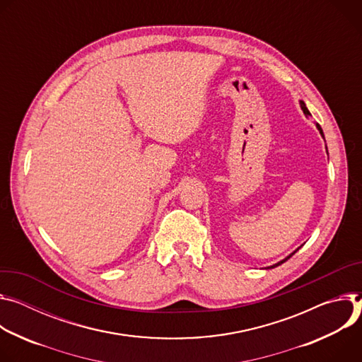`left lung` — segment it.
Returning <instances> with one entry per match:
<instances>
[{
    "label": "left lung",
    "mask_w": 362,
    "mask_h": 362,
    "mask_svg": "<svg viewBox=\"0 0 362 362\" xmlns=\"http://www.w3.org/2000/svg\"><path fill=\"white\" fill-rule=\"evenodd\" d=\"M299 103H300V109H302V110H303V113H305V115H309V110H308V107H306V105H305V102H302V100H300V102H299ZM316 128H317V131H319V134H320V136H322V138H324V139H325V136H324V131H322V128H320V127H319V125H317V124H316ZM327 152H328V149H327ZM299 249H300V247H298V249H296V250H295V252H293V253H291V255H289V256H286V257H285V259H284V260H280V262H277V263H274V264H272V266H267V267H266V269H273V267H276V266H279V264H282V263H285V262H286V260H288V259H291V257H292V256H293V255H295V253H296V252H298V250H299Z\"/></svg>",
    "instance_id": "8db88e82"
}]
</instances>
